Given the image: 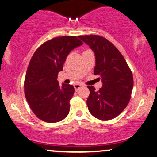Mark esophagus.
Listing matches in <instances>:
<instances>
[{
  "label": "esophagus",
  "instance_id": "34e87169",
  "mask_svg": "<svg viewBox=\"0 0 157 157\" xmlns=\"http://www.w3.org/2000/svg\"><path fill=\"white\" fill-rule=\"evenodd\" d=\"M74 89H75L76 91H77V90H78L79 89H80L82 86H83V85H81V84L77 83V84H74Z\"/></svg>",
  "mask_w": 157,
  "mask_h": 157
}]
</instances>
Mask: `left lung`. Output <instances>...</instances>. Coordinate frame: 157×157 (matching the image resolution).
I'll use <instances>...</instances> for the list:
<instances>
[{"label": "left lung", "instance_id": "8db88e82", "mask_svg": "<svg viewBox=\"0 0 157 157\" xmlns=\"http://www.w3.org/2000/svg\"><path fill=\"white\" fill-rule=\"evenodd\" d=\"M95 55L94 75H99L102 87L98 91L88 86L90 96L86 104L95 118L109 120L126 108L131 98L133 76L124 57L108 40L99 35L79 36Z\"/></svg>", "mask_w": 157, "mask_h": 157}]
</instances>
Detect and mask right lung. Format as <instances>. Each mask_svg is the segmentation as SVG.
<instances>
[{
    "mask_svg": "<svg viewBox=\"0 0 157 157\" xmlns=\"http://www.w3.org/2000/svg\"><path fill=\"white\" fill-rule=\"evenodd\" d=\"M82 44L75 36L54 37L40 46L31 57L25 78V95L40 120L53 123L68 114L74 88L69 84L59 86L58 74L63 70L69 52Z\"/></svg>",
    "mask_w": 157,
    "mask_h": 157,
    "instance_id": "obj_1",
    "label": "right lung"
}]
</instances>
